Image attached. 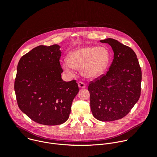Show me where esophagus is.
<instances>
[{
    "mask_svg": "<svg viewBox=\"0 0 157 157\" xmlns=\"http://www.w3.org/2000/svg\"><path fill=\"white\" fill-rule=\"evenodd\" d=\"M78 86L79 88H84L86 87V84L82 82H78Z\"/></svg>",
    "mask_w": 157,
    "mask_h": 157,
    "instance_id": "34e87169",
    "label": "esophagus"
}]
</instances>
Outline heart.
I'll return each mask as SVG.
<instances>
[{
  "mask_svg": "<svg viewBox=\"0 0 157 157\" xmlns=\"http://www.w3.org/2000/svg\"><path fill=\"white\" fill-rule=\"evenodd\" d=\"M109 53L102 47L85 46L71 51L68 60L62 63V68L69 75L73 74V70L81 69L85 77L94 78L99 76L108 64Z\"/></svg>",
  "mask_w": 157,
  "mask_h": 157,
  "instance_id": "b5f03b06",
  "label": "heart"
}]
</instances>
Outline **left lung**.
Returning a JSON list of instances; mask_svg holds the SVG:
<instances>
[{"label":"left lung","mask_w":157,"mask_h":157,"mask_svg":"<svg viewBox=\"0 0 157 157\" xmlns=\"http://www.w3.org/2000/svg\"><path fill=\"white\" fill-rule=\"evenodd\" d=\"M114 52V59L105 75L88 86L93 116L99 121L123 118L140 96L142 71L137 55L130 47L113 38L100 40Z\"/></svg>","instance_id":"1"}]
</instances>
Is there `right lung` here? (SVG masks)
Returning a JSON list of instances; mask_svg holds the SVG:
<instances>
[{"label": "right lung", "instance_id": "add662e5", "mask_svg": "<svg viewBox=\"0 0 157 157\" xmlns=\"http://www.w3.org/2000/svg\"><path fill=\"white\" fill-rule=\"evenodd\" d=\"M60 46L40 45L22 56L17 65L14 89L20 109L32 121L45 125L68 119L79 92L75 80L64 81Z\"/></svg>", "mask_w": 157, "mask_h": 157}]
</instances>
